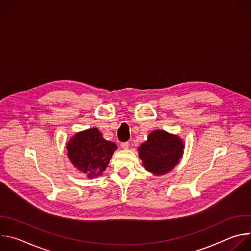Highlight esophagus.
<instances>
[{
  "instance_id": "esophagus-1",
  "label": "esophagus",
  "mask_w": 251,
  "mask_h": 251,
  "mask_svg": "<svg viewBox=\"0 0 251 251\" xmlns=\"http://www.w3.org/2000/svg\"><path fill=\"white\" fill-rule=\"evenodd\" d=\"M120 146H121L122 149H128L129 148V143L128 142H122Z\"/></svg>"
}]
</instances>
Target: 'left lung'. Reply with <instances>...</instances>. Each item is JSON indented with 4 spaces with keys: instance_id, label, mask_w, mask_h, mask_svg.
<instances>
[{
    "instance_id": "obj_1",
    "label": "left lung",
    "mask_w": 251,
    "mask_h": 251,
    "mask_svg": "<svg viewBox=\"0 0 251 251\" xmlns=\"http://www.w3.org/2000/svg\"><path fill=\"white\" fill-rule=\"evenodd\" d=\"M184 144L177 136L155 130L140 146L139 156L145 169L156 175L170 172L182 158Z\"/></svg>"
}]
</instances>
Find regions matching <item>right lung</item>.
<instances>
[{
    "label": "right lung",
    "mask_w": 251,
    "mask_h": 251,
    "mask_svg": "<svg viewBox=\"0 0 251 251\" xmlns=\"http://www.w3.org/2000/svg\"><path fill=\"white\" fill-rule=\"evenodd\" d=\"M66 148L75 167L88 177H95L105 171L117 146L104 140L97 128H92L75 134Z\"/></svg>",
    "instance_id": "obj_1"
}]
</instances>
